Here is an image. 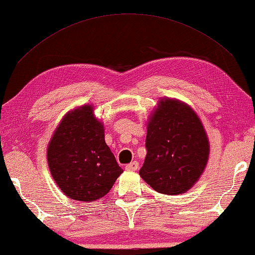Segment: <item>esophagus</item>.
I'll return each mask as SVG.
<instances>
[{
  "mask_svg": "<svg viewBox=\"0 0 255 255\" xmlns=\"http://www.w3.org/2000/svg\"><path fill=\"white\" fill-rule=\"evenodd\" d=\"M125 168H127L128 170H136L137 168H139V162L132 161V162H130V164H128L127 166H125Z\"/></svg>",
  "mask_w": 255,
  "mask_h": 255,
  "instance_id": "obj_1",
  "label": "esophagus"
}]
</instances>
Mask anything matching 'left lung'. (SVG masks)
<instances>
[{
  "label": "left lung",
  "instance_id": "8db88e82",
  "mask_svg": "<svg viewBox=\"0 0 255 255\" xmlns=\"http://www.w3.org/2000/svg\"><path fill=\"white\" fill-rule=\"evenodd\" d=\"M147 156L140 169L153 190L181 194L202 174L209 157V142L201 121L178 100L161 99L148 123Z\"/></svg>",
  "mask_w": 255,
  "mask_h": 255
}]
</instances>
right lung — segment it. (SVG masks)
I'll use <instances>...</instances> for the list:
<instances>
[{"label":"right lung","mask_w":255,"mask_h":255,"mask_svg":"<svg viewBox=\"0 0 255 255\" xmlns=\"http://www.w3.org/2000/svg\"><path fill=\"white\" fill-rule=\"evenodd\" d=\"M85 105L62 120L48 144L47 160L58 187L70 199L95 201L107 194L123 169L105 142L104 127Z\"/></svg>","instance_id":"right-lung-1"}]
</instances>
